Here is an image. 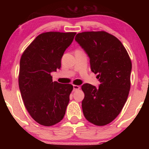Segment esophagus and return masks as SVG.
Masks as SVG:
<instances>
[{
  "label": "esophagus",
  "instance_id": "obj_1",
  "mask_svg": "<svg viewBox=\"0 0 149 149\" xmlns=\"http://www.w3.org/2000/svg\"><path fill=\"white\" fill-rule=\"evenodd\" d=\"M79 89H80V86H79V85H73V91H74L79 90Z\"/></svg>",
  "mask_w": 149,
  "mask_h": 149
}]
</instances>
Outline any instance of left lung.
Segmentation results:
<instances>
[{"label":"left lung","mask_w":149,"mask_h":149,"mask_svg":"<svg viewBox=\"0 0 149 149\" xmlns=\"http://www.w3.org/2000/svg\"><path fill=\"white\" fill-rule=\"evenodd\" d=\"M75 40L89 58L91 70L97 74L98 87L85 83L82 101L85 119L95 125H107L119 115L130 89L132 62L121 42L104 31L84 32Z\"/></svg>","instance_id":"obj_1"}]
</instances>
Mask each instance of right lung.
Masks as SVG:
<instances>
[{"instance_id":"right-lung-1","label":"right lung","mask_w":149,"mask_h":149,"mask_svg":"<svg viewBox=\"0 0 149 149\" xmlns=\"http://www.w3.org/2000/svg\"><path fill=\"white\" fill-rule=\"evenodd\" d=\"M76 32L40 34L26 48L19 63V87L24 105L34 121L52 126L62 121L73 87L53 81L64 53Z\"/></svg>"}]
</instances>
